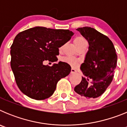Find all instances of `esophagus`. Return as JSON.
Returning a JSON list of instances; mask_svg holds the SVG:
<instances>
[{
	"label": "esophagus",
	"mask_w": 127,
	"mask_h": 127,
	"mask_svg": "<svg viewBox=\"0 0 127 127\" xmlns=\"http://www.w3.org/2000/svg\"><path fill=\"white\" fill-rule=\"evenodd\" d=\"M76 69H73V68H72L71 69V71H70V73L71 74H74V73H76Z\"/></svg>",
	"instance_id": "esophagus-1"
}]
</instances>
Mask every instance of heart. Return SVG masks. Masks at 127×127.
Segmentation results:
<instances>
[{
    "label": "heart",
    "mask_w": 127,
    "mask_h": 127,
    "mask_svg": "<svg viewBox=\"0 0 127 127\" xmlns=\"http://www.w3.org/2000/svg\"><path fill=\"white\" fill-rule=\"evenodd\" d=\"M74 44H76V46H77V45H79L80 44L83 43L84 42H86V39H85L83 37L81 36H78L76 37V38L74 40ZM62 60L65 62L67 63V64H70V65L72 66V67H76L77 64V62L75 59H74L73 58H72V57H65L62 59Z\"/></svg>",
    "instance_id": "1"
}]
</instances>
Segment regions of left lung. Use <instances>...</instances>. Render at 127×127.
Wrapping results in <instances>:
<instances>
[{
    "label": "left lung",
    "mask_w": 127,
    "mask_h": 127,
    "mask_svg": "<svg viewBox=\"0 0 127 127\" xmlns=\"http://www.w3.org/2000/svg\"><path fill=\"white\" fill-rule=\"evenodd\" d=\"M76 30L88 41L89 47L80 67L84 76L75 86L74 91L84 98H97L104 94L113 80L117 64L116 50L107 36L94 28L85 27Z\"/></svg>",
    "instance_id": "left-lung-1"
}]
</instances>
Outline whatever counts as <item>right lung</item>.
Instances as JSON below:
<instances>
[{
    "instance_id": "right-lung-1",
    "label": "right lung",
    "mask_w": 127,
    "mask_h": 127,
    "mask_svg": "<svg viewBox=\"0 0 127 127\" xmlns=\"http://www.w3.org/2000/svg\"><path fill=\"white\" fill-rule=\"evenodd\" d=\"M73 35L69 30L42 27L17 34L11 46V67L22 93L35 100L46 99L53 94L58 81L69 74L71 67L63 62L51 67L43 62H57L58 48Z\"/></svg>"
}]
</instances>
